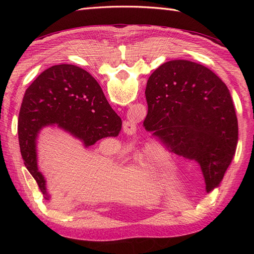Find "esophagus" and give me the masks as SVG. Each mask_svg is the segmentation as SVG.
<instances>
[{
	"instance_id": "34e87169",
	"label": "esophagus",
	"mask_w": 254,
	"mask_h": 254,
	"mask_svg": "<svg viewBox=\"0 0 254 254\" xmlns=\"http://www.w3.org/2000/svg\"><path fill=\"white\" fill-rule=\"evenodd\" d=\"M123 130H124V132L127 135H134L136 133L137 129H136V125L132 121L127 120L123 123Z\"/></svg>"
}]
</instances>
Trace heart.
Here are the masks:
<instances>
[{
  "mask_svg": "<svg viewBox=\"0 0 254 254\" xmlns=\"http://www.w3.org/2000/svg\"><path fill=\"white\" fill-rule=\"evenodd\" d=\"M127 150H129V147H126V146H119L117 151H115V152H117L118 156H122V155H124V153H125ZM155 150H158V149L155 148ZM156 153L158 155V157H159L161 160H162V161H167V160H168V157L165 155L164 152H162L161 150L156 151Z\"/></svg>",
  "mask_w": 254,
  "mask_h": 254,
  "instance_id": "1",
  "label": "heart"
}]
</instances>
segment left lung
<instances>
[{"label": "left lung", "mask_w": 254, "mask_h": 254, "mask_svg": "<svg viewBox=\"0 0 254 254\" xmlns=\"http://www.w3.org/2000/svg\"><path fill=\"white\" fill-rule=\"evenodd\" d=\"M145 96L148 129L168 150L200 164L207 193L218 188L238 141L235 108L226 84L201 64L172 60L150 75Z\"/></svg>", "instance_id": "1"}]
</instances>
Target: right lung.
<instances>
[{
	"label": "right lung",
	"mask_w": 254,
	"mask_h": 254,
	"mask_svg": "<svg viewBox=\"0 0 254 254\" xmlns=\"http://www.w3.org/2000/svg\"><path fill=\"white\" fill-rule=\"evenodd\" d=\"M50 125L66 130L88 147L103 137L118 136L122 120L98 82L83 68L58 64L38 76L23 97L18 135L24 164L44 195L47 189L37 167L36 139L40 129Z\"/></svg>",
	"instance_id": "obj_1"
}]
</instances>
